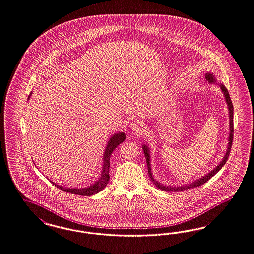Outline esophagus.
Segmentation results:
<instances>
[{"label": "esophagus", "instance_id": "esophagus-1", "mask_svg": "<svg viewBox=\"0 0 254 254\" xmlns=\"http://www.w3.org/2000/svg\"><path fill=\"white\" fill-rule=\"evenodd\" d=\"M129 127H130V128H131V130H133V131L139 132L140 133V131H142L144 125H143V123L140 122L139 120H135V121L130 123Z\"/></svg>", "mask_w": 254, "mask_h": 254}]
</instances>
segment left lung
<instances>
[{
    "label": "left lung",
    "mask_w": 254,
    "mask_h": 254,
    "mask_svg": "<svg viewBox=\"0 0 254 254\" xmlns=\"http://www.w3.org/2000/svg\"><path fill=\"white\" fill-rule=\"evenodd\" d=\"M205 78L209 81L210 83L216 82L214 76L211 73H207L205 75ZM219 86L221 89L223 95L225 96V100L227 102L228 109H229V118H230V134H229V140H228L229 142H228L227 151H226V154H225L224 158L220 161L219 165L216 167L214 170H212L207 175L202 176L200 179H197L196 181H194V182L190 183V184L183 185V186H178V187H176V186H165V185L159 183L157 180H155V178L153 177L152 172H151V165H150V151H149L148 147L145 144H143L142 145V149H143V153H144V156H145V158H146L149 176H150L152 182L159 190H162L164 191H170V192H177V191H183V190H189V189H193V188L200 187L201 185L204 184L205 182H207L212 176L216 175L219 170L223 167V165L226 163L228 158H229V155H230V152H231V148H232L233 140H234V107H233V103H232V100L230 98V96H229V93H228V90L226 89V87L223 84H220V83H219Z\"/></svg>",
    "instance_id": "left-lung-1"
}]
</instances>
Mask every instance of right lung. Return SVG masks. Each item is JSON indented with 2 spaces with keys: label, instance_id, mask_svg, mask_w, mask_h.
Masks as SVG:
<instances>
[{
  "label": "right lung",
  "instance_id": "1",
  "mask_svg": "<svg viewBox=\"0 0 254 254\" xmlns=\"http://www.w3.org/2000/svg\"><path fill=\"white\" fill-rule=\"evenodd\" d=\"M32 94H30L31 96ZM30 98V96L28 97V99ZM126 140V135L124 132H119L114 134L113 137H111L110 140L108 141L107 147L104 152V157H103V167H102V172L100 177L98 178V180L96 181L95 184L91 185L87 188H82V189H70V188H63L62 186L54 183L53 181H51L55 187L61 189L62 190L65 191V192L71 193V194H76V195H81V196H91V195H95L96 193L101 191L104 188H105L109 180H110V175H109V169H110V158L112 153L114 152V149L116 148L121 142Z\"/></svg>",
  "mask_w": 254,
  "mask_h": 254
}]
</instances>
